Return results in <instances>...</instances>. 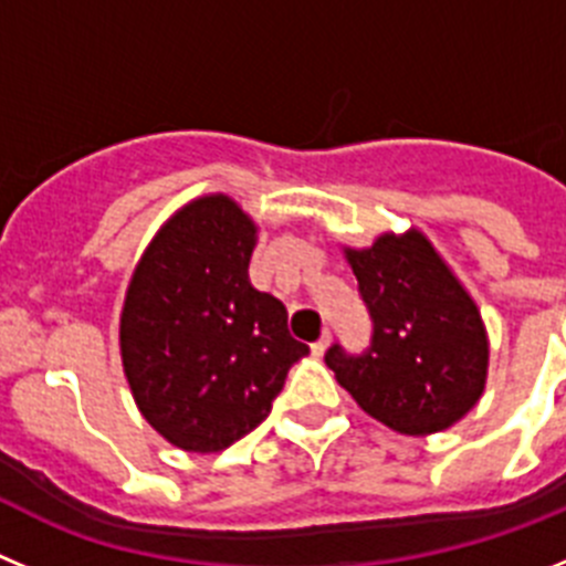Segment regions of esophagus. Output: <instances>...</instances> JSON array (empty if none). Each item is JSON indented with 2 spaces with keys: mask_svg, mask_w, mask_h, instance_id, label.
I'll return each instance as SVG.
<instances>
[{
  "mask_svg": "<svg viewBox=\"0 0 566 566\" xmlns=\"http://www.w3.org/2000/svg\"><path fill=\"white\" fill-rule=\"evenodd\" d=\"M327 346H329V329H324V335H321V338L315 340V344L310 346V349H313V355H318V358H321V355L327 353Z\"/></svg>",
  "mask_w": 566,
  "mask_h": 566,
  "instance_id": "34e87169",
  "label": "esophagus"
}]
</instances>
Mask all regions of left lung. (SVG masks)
Here are the masks:
<instances>
[{
	"mask_svg": "<svg viewBox=\"0 0 566 566\" xmlns=\"http://www.w3.org/2000/svg\"><path fill=\"white\" fill-rule=\"evenodd\" d=\"M371 318L366 349L324 355L355 403L400 434H431L460 420L485 389L482 315L429 239L380 237L346 251Z\"/></svg>",
	"mask_w": 566,
	"mask_h": 566,
	"instance_id": "obj_1",
	"label": "left lung"
}]
</instances>
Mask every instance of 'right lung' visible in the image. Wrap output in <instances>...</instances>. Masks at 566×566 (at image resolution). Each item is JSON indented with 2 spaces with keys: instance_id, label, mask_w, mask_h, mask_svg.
I'll return each mask as SVG.
<instances>
[{
  "instance_id": "right-lung-1",
  "label": "right lung",
  "mask_w": 566,
  "mask_h": 566,
  "mask_svg": "<svg viewBox=\"0 0 566 566\" xmlns=\"http://www.w3.org/2000/svg\"><path fill=\"white\" fill-rule=\"evenodd\" d=\"M256 228L228 197L166 222L126 290L120 355L137 409L186 451H222L268 417L307 344L248 282Z\"/></svg>"
}]
</instances>
